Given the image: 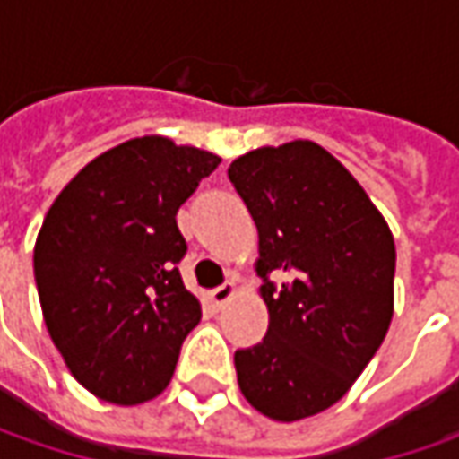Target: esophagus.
<instances>
[{"label": "esophagus", "instance_id": "obj_1", "mask_svg": "<svg viewBox=\"0 0 459 459\" xmlns=\"http://www.w3.org/2000/svg\"><path fill=\"white\" fill-rule=\"evenodd\" d=\"M235 293H238V286H235V283H221L220 289L209 291V301H212V307L221 308L227 301L235 299Z\"/></svg>", "mask_w": 459, "mask_h": 459}]
</instances>
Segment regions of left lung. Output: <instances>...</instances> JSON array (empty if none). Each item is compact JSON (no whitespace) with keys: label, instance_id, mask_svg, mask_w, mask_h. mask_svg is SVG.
Returning <instances> with one entry per match:
<instances>
[{"label":"left lung","instance_id":"8db88e82","mask_svg":"<svg viewBox=\"0 0 459 459\" xmlns=\"http://www.w3.org/2000/svg\"><path fill=\"white\" fill-rule=\"evenodd\" d=\"M227 176L257 227L268 307L263 342L235 352L239 391L268 419L299 421L334 406L385 340L394 235L352 173L311 140L245 152Z\"/></svg>","mask_w":459,"mask_h":459}]
</instances>
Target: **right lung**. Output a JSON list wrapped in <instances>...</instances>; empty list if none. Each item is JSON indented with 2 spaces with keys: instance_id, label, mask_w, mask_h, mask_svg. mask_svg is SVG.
I'll use <instances>...</instances> for the list:
<instances>
[{
  "instance_id": "1",
  "label": "right lung",
  "mask_w": 459,
  "mask_h": 459,
  "mask_svg": "<svg viewBox=\"0 0 459 459\" xmlns=\"http://www.w3.org/2000/svg\"><path fill=\"white\" fill-rule=\"evenodd\" d=\"M221 158L160 134L101 152L65 184L35 239L43 319L71 376L117 406L160 396L202 304L176 263V214Z\"/></svg>"
}]
</instances>
